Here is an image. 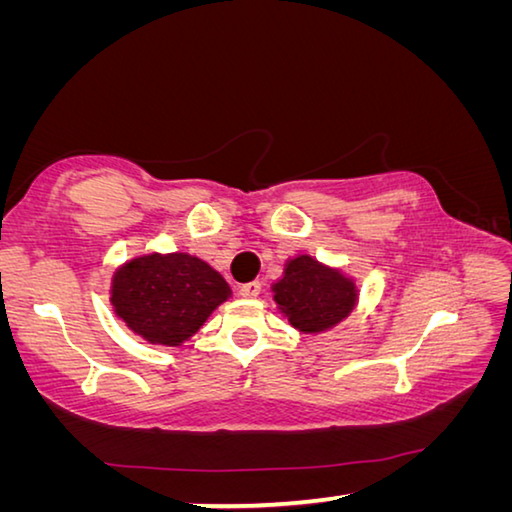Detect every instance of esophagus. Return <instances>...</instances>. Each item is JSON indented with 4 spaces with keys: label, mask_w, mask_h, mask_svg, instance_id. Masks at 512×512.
Instances as JSON below:
<instances>
[{
    "label": "esophagus",
    "mask_w": 512,
    "mask_h": 512,
    "mask_svg": "<svg viewBox=\"0 0 512 512\" xmlns=\"http://www.w3.org/2000/svg\"><path fill=\"white\" fill-rule=\"evenodd\" d=\"M259 293H262V282H246V284H241L239 287V296H244V298H257Z\"/></svg>",
    "instance_id": "esophagus-1"
}]
</instances>
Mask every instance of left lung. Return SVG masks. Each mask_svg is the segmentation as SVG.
Listing matches in <instances>:
<instances>
[{
  "label": "left lung",
  "instance_id": "8db88e82",
  "mask_svg": "<svg viewBox=\"0 0 512 512\" xmlns=\"http://www.w3.org/2000/svg\"><path fill=\"white\" fill-rule=\"evenodd\" d=\"M273 289L275 302L300 332H323L334 327L350 314L357 300L350 280L307 255L289 262L287 273Z\"/></svg>",
  "mask_w": 512,
  "mask_h": 512
}]
</instances>
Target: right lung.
Instances as JSON below:
<instances>
[{"label": "right lung", "mask_w": 512, "mask_h": 512, "mask_svg": "<svg viewBox=\"0 0 512 512\" xmlns=\"http://www.w3.org/2000/svg\"><path fill=\"white\" fill-rule=\"evenodd\" d=\"M228 284L183 253L133 259L112 280V305L124 323L160 345H180L228 298Z\"/></svg>", "instance_id": "add662e5"}]
</instances>
